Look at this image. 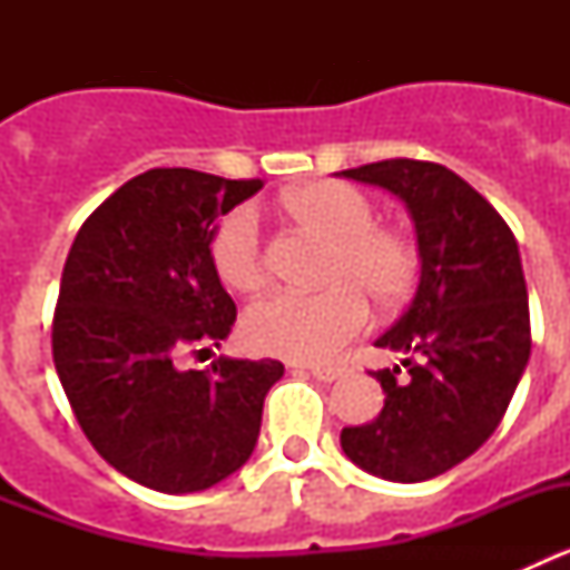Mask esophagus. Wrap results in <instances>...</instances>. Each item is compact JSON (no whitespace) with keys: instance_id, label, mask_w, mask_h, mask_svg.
I'll return each instance as SVG.
<instances>
[{"instance_id":"obj_1","label":"esophagus","mask_w":570,"mask_h":570,"mask_svg":"<svg viewBox=\"0 0 570 570\" xmlns=\"http://www.w3.org/2000/svg\"><path fill=\"white\" fill-rule=\"evenodd\" d=\"M299 371H305V374H311L320 382H336L342 374H345V367L342 365H302Z\"/></svg>"}]
</instances>
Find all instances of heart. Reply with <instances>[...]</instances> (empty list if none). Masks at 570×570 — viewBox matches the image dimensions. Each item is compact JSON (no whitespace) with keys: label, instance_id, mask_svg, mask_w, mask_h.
<instances>
[{"label":"heart","instance_id":"1","mask_svg":"<svg viewBox=\"0 0 570 570\" xmlns=\"http://www.w3.org/2000/svg\"><path fill=\"white\" fill-rule=\"evenodd\" d=\"M279 208L291 223L328 242L322 262V282L328 288L314 294L288 291L256 302L242 331L259 354L325 362L365 328V296L380 308L407 299L420 276V254L411 236L376 225L374 203L345 183L299 185L282 196ZM208 256L219 282L236 294H256L268 282L250 208H236L219 219Z\"/></svg>","mask_w":570,"mask_h":570}]
</instances>
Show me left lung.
Returning a JSON list of instances; mask_svg holds the SVG:
<instances>
[{"instance_id":"1","label":"left lung","mask_w":570,"mask_h":570,"mask_svg":"<svg viewBox=\"0 0 570 570\" xmlns=\"http://www.w3.org/2000/svg\"><path fill=\"white\" fill-rule=\"evenodd\" d=\"M336 176L402 199L420 250V285L376 347L405 354L374 371L385 405L376 420L342 428V451L391 482L434 480L497 431L531 356L520 245L485 196L420 159H385Z\"/></svg>"}]
</instances>
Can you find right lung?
<instances>
[{"instance_id":"obj_1","label":"right lung","mask_w":570,"mask_h":570,"mask_svg":"<svg viewBox=\"0 0 570 570\" xmlns=\"http://www.w3.org/2000/svg\"><path fill=\"white\" fill-rule=\"evenodd\" d=\"M262 188L154 168L110 194L70 245L53 316V362L90 445L163 493L219 485L250 460L262 405L285 367L219 360L183 371L190 345L219 347L236 305L210 265L216 216Z\"/></svg>"}]
</instances>
